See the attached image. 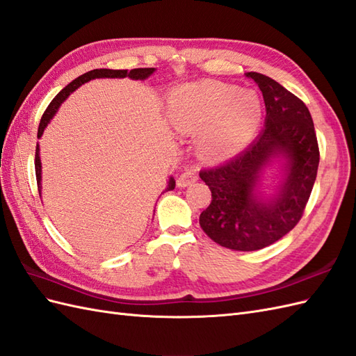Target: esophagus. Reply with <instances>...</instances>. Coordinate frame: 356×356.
I'll return each mask as SVG.
<instances>
[{
    "label": "esophagus",
    "instance_id": "1",
    "mask_svg": "<svg viewBox=\"0 0 356 356\" xmlns=\"http://www.w3.org/2000/svg\"><path fill=\"white\" fill-rule=\"evenodd\" d=\"M197 180H198L197 172H195L194 170H186V171L184 172V175H181V176L177 179V185H179L180 188H186V186H189V185L195 184Z\"/></svg>",
    "mask_w": 356,
    "mask_h": 356
}]
</instances>
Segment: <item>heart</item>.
Instances as JSON below:
<instances>
[{
    "mask_svg": "<svg viewBox=\"0 0 356 356\" xmlns=\"http://www.w3.org/2000/svg\"><path fill=\"white\" fill-rule=\"evenodd\" d=\"M168 117L177 131L200 135L206 158L233 156L256 135L261 123V100L256 91L215 81L172 88L167 99Z\"/></svg>",
    "mask_w": 356,
    "mask_h": 356,
    "instance_id": "obj_1",
    "label": "heart"
}]
</instances>
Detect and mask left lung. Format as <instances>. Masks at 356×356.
<instances>
[{"mask_svg": "<svg viewBox=\"0 0 356 356\" xmlns=\"http://www.w3.org/2000/svg\"><path fill=\"white\" fill-rule=\"evenodd\" d=\"M247 76L265 99V127L234 158L200 171L212 191L200 225L213 242L234 251L269 247L293 229L302 218L321 159L313 118L302 100L266 75L248 72ZM275 157L286 159V179L277 195L263 200L257 193L259 172Z\"/></svg>", "mask_w": 356, "mask_h": 356, "instance_id": "1", "label": "left lung"}]
</instances>
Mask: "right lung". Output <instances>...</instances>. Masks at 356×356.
<instances>
[{"label":"right lung","instance_id":"obj_1","mask_svg":"<svg viewBox=\"0 0 356 356\" xmlns=\"http://www.w3.org/2000/svg\"><path fill=\"white\" fill-rule=\"evenodd\" d=\"M154 72V67H141V69H132V70H113V69H95V70H90L87 74L78 76L76 79L72 81L70 84H67L65 88H63L60 93L52 99V102L48 105L47 111L43 113L42 118H40V124H39V131H38V136L40 138L44 127L48 126V123L51 122V118L54 117V114L57 113V109L60 108V105L65 102L67 99V96L70 93H74V91L81 87L83 84L88 83V81L95 79V78H131V79H145L149 78ZM39 144L35 145V159H34V167H35V179H38V189H39V195H40V189H42V162H40V156H39ZM176 186V180L170 177L168 181V186L167 189L163 191V193H167V191L175 189Z\"/></svg>","mask_w":356,"mask_h":356}]
</instances>
